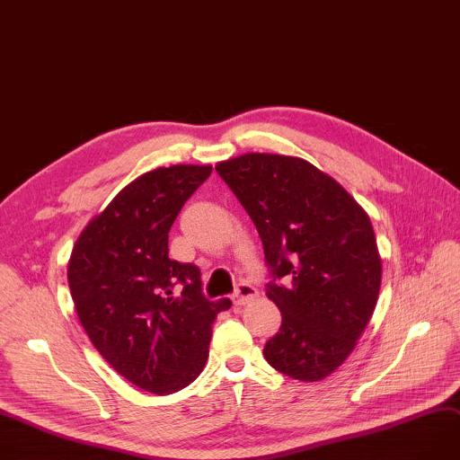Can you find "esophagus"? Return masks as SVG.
Returning a JSON list of instances; mask_svg holds the SVG:
<instances>
[{
    "mask_svg": "<svg viewBox=\"0 0 460 460\" xmlns=\"http://www.w3.org/2000/svg\"><path fill=\"white\" fill-rule=\"evenodd\" d=\"M257 296H259V290H257L253 285H250V283H240L238 288H236L234 294H233V303H234V305H246L248 301L255 299Z\"/></svg>",
    "mask_w": 460,
    "mask_h": 460,
    "instance_id": "obj_1",
    "label": "esophagus"
}]
</instances>
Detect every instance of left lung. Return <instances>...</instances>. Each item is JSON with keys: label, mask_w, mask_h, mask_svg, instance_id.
I'll list each match as a JSON object with an SVG mask.
<instances>
[{"label": "left lung", "mask_w": 460, "mask_h": 460, "mask_svg": "<svg viewBox=\"0 0 460 460\" xmlns=\"http://www.w3.org/2000/svg\"><path fill=\"white\" fill-rule=\"evenodd\" d=\"M217 172L253 220L283 322L264 346L271 368L322 381L355 349L381 288L383 264L366 210L299 157L243 153Z\"/></svg>", "instance_id": "obj_1"}]
</instances>
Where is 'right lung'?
I'll return each mask as SVG.
<instances>
[{"instance_id": "1", "label": "right lung", "mask_w": 460, "mask_h": 460, "mask_svg": "<svg viewBox=\"0 0 460 460\" xmlns=\"http://www.w3.org/2000/svg\"><path fill=\"white\" fill-rule=\"evenodd\" d=\"M212 166L173 164L121 189L79 234L68 285L83 329L112 368L151 394L189 386L205 368L212 323L231 301H208L194 264L168 257L181 207Z\"/></svg>"}]
</instances>
